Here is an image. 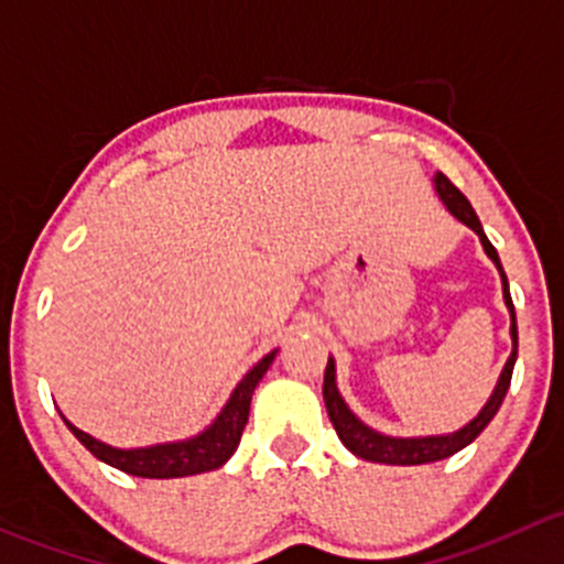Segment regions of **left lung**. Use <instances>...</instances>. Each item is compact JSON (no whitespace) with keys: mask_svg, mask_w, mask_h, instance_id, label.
<instances>
[{"mask_svg":"<svg viewBox=\"0 0 564 564\" xmlns=\"http://www.w3.org/2000/svg\"><path fill=\"white\" fill-rule=\"evenodd\" d=\"M434 189H437L440 200L445 203L451 214L458 219V223L467 225L469 230L478 234L480 243H484L486 254L491 258V263L497 265L499 276H502V295H505V306L510 312V339H513V352H510L508 364H505L502 375H499L495 393L489 397V402L484 404V410L454 434H437V437H388V434L375 432L369 429L367 423L358 421L352 415V410L347 408L345 399H341L339 388H336V367L334 358H328V367H325V377H323V399H325V410H328L330 423H334L336 434L345 443L347 451H352L356 456L367 458V462H377V464H402V467H410V464H429V462H440V458H448L458 454L462 448H467L480 432L491 423V417L497 415V410L502 408V399L510 388V377H513V364L516 356H519V328H516V310L513 301H510V290H508V276H505L502 263H499L497 249L491 247V241L486 239L484 225H480L478 214L475 208L469 206V200L464 197L454 184L448 182V176L437 173L434 176Z\"/></svg>","mask_w":564,"mask_h":564,"instance_id":"1","label":"left lung"}]
</instances>
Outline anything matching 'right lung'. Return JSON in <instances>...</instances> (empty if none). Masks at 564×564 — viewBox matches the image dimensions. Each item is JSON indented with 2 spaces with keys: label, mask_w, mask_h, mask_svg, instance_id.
I'll return each instance as SVG.
<instances>
[{
  "label": "right lung",
  "mask_w": 564,
  "mask_h": 564,
  "mask_svg": "<svg viewBox=\"0 0 564 564\" xmlns=\"http://www.w3.org/2000/svg\"><path fill=\"white\" fill-rule=\"evenodd\" d=\"M276 350L269 356L260 358L252 369L243 375V380L236 386V391L230 393L228 404L223 412L214 417L212 426L203 429L195 437L182 440V443H162V445H149V448H113V445L100 443L91 434L80 432L73 423H67L69 432L86 445L89 454H95L100 462L110 464V467L121 469L127 475H138V478H187V475H200L208 469H217L234 456V451L239 448L243 426H247L249 417V402H252L254 386L263 380V375L269 371L271 361H274Z\"/></svg>",
  "instance_id": "add662e5"
}]
</instances>
